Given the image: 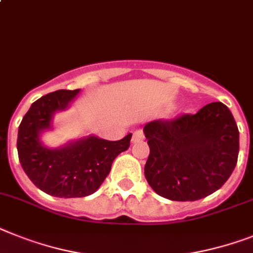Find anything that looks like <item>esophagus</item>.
<instances>
[{"instance_id":"1","label":"esophagus","mask_w":253,"mask_h":253,"mask_svg":"<svg viewBox=\"0 0 253 253\" xmlns=\"http://www.w3.org/2000/svg\"><path fill=\"white\" fill-rule=\"evenodd\" d=\"M141 140H144V132H143V131H141V130L133 131L132 139H131V141H132V143H139V141H141Z\"/></svg>"}]
</instances>
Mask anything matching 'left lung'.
<instances>
[{"label": "left lung", "mask_w": 253, "mask_h": 253, "mask_svg": "<svg viewBox=\"0 0 253 253\" xmlns=\"http://www.w3.org/2000/svg\"><path fill=\"white\" fill-rule=\"evenodd\" d=\"M149 157L145 179L158 195L192 202L212 194L234 171L239 131L225 104L216 101L195 114L146 123Z\"/></svg>", "instance_id": "left-lung-1"}]
</instances>
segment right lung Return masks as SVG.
Instances as JSON below:
<instances>
[{"label":"right lung","instance_id":"right-lung-1","mask_svg":"<svg viewBox=\"0 0 253 253\" xmlns=\"http://www.w3.org/2000/svg\"><path fill=\"white\" fill-rule=\"evenodd\" d=\"M80 90H58L40 97L23 117L18 132V156L31 181L54 197L78 198L95 193L110 172L112 163L130 146L132 133L118 141L95 136L48 149L40 143L41 131L50 128L56 110H63Z\"/></svg>","mask_w":253,"mask_h":253}]
</instances>
